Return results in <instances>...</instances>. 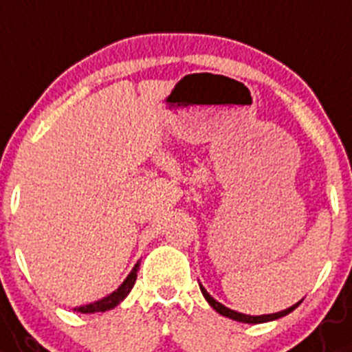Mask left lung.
<instances>
[{"label":"left lung","instance_id":"left-lung-1","mask_svg":"<svg viewBox=\"0 0 352 352\" xmlns=\"http://www.w3.org/2000/svg\"><path fill=\"white\" fill-rule=\"evenodd\" d=\"M199 290H201L203 297L206 298V302H208L210 305H212L213 309L217 311L219 314H222V316L229 318V320H234V321H239V323H250V324H257V323H267V321H274V320H280V318L287 316V314H290L292 311L295 309V307H298V304H300L302 300H298L297 304H294L292 307H288V309H283L280 311V313H272V314H261V316H250V314H243V313H238V311H232L229 309V307H226L224 304H221V302H217L215 298L212 297V295L208 294V292L205 290V287L203 285H199Z\"/></svg>","mask_w":352,"mask_h":352}]
</instances>
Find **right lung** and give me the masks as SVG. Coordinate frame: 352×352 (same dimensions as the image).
Here are the masks:
<instances>
[{
  "instance_id": "1",
  "label": "right lung",
  "mask_w": 352,
  "mask_h": 352,
  "mask_svg": "<svg viewBox=\"0 0 352 352\" xmlns=\"http://www.w3.org/2000/svg\"><path fill=\"white\" fill-rule=\"evenodd\" d=\"M139 267H140V262H137V264L133 265V269L130 271V274L126 276V280H124L123 283H121L120 287L113 292V294H109L107 297L100 298V300H97V302H91V304L74 307V311H78V313H83V314H91V313H106V311L114 309V307H116L120 302H123L124 298H126V295L130 294L131 288H133V285H135Z\"/></svg>"
}]
</instances>
